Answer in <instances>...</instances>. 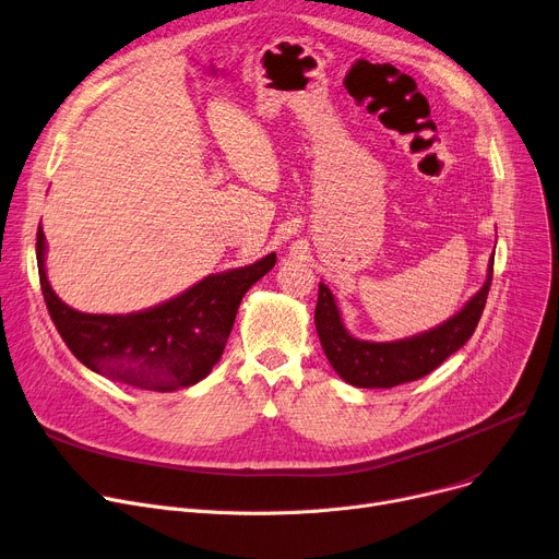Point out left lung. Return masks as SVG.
I'll return each mask as SVG.
<instances>
[{"label": "left lung", "mask_w": 559, "mask_h": 559, "mask_svg": "<svg viewBox=\"0 0 559 559\" xmlns=\"http://www.w3.org/2000/svg\"><path fill=\"white\" fill-rule=\"evenodd\" d=\"M491 273H495V254L489 259L483 288L461 311L436 330L392 343L354 338L345 330L332 290L320 282L316 330L324 356L330 358L338 377L356 388H395L400 383L421 379L442 366L453 352L472 338L487 302Z\"/></svg>", "instance_id": "obj_1"}]
</instances>
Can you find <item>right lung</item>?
<instances>
[{"instance_id": "1", "label": "right lung", "mask_w": 559, "mask_h": 559, "mask_svg": "<svg viewBox=\"0 0 559 559\" xmlns=\"http://www.w3.org/2000/svg\"><path fill=\"white\" fill-rule=\"evenodd\" d=\"M45 233L38 227V273L49 316L72 354L108 379L171 392L205 379L225 349L246 290L264 277L277 254L210 275L169 302L126 316L81 313L53 293L45 273Z\"/></svg>"}]
</instances>
